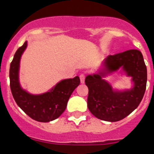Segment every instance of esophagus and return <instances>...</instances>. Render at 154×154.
<instances>
[{
  "mask_svg": "<svg viewBox=\"0 0 154 154\" xmlns=\"http://www.w3.org/2000/svg\"><path fill=\"white\" fill-rule=\"evenodd\" d=\"M80 80H81V84H84L85 81V74L84 73H81V75H80Z\"/></svg>",
  "mask_w": 154,
  "mask_h": 154,
  "instance_id": "esophagus-1",
  "label": "esophagus"
}]
</instances>
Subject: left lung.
<instances>
[{"label":"left lung","mask_w":154,"mask_h":154,"mask_svg":"<svg viewBox=\"0 0 154 154\" xmlns=\"http://www.w3.org/2000/svg\"><path fill=\"white\" fill-rule=\"evenodd\" d=\"M120 70L131 77L133 86L129 89L114 88L103 78ZM147 70L141 52L130 49L109 56L103 60L97 73L85 78L88 88V109L96 118L107 122L123 119L139 106L146 86Z\"/></svg>","instance_id":"obj_1"}]
</instances>
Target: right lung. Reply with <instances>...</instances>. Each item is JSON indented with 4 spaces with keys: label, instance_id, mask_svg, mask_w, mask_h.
I'll return each mask as SVG.
<instances>
[{
    "label": "right lung",
    "instance_id": "add662e5",
    "mask_svg": "<svg viewBox=\"0 0 154 154\" xmlns=\"http://www.w3.org/2000/svg\"><path fill=\"white\" fill-rule=\"evenodd\" d=\"M27 45L26 41L18 48L11 63L9 71L11 90L17 105L29 117L35 121L48 122L62 115L71 94L81 81L78 76L63 79L50 90L39 94H33L23 89L19 81L20 61Z\"/></svg>",
    "mask_w": 154,
    "mask_h": 154
}]
</instances>
